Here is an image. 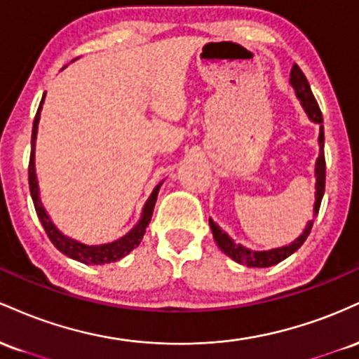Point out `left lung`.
Returning <instances> with one entry per match:
<instances>
[{"label": "left lung", "instance_id": "8db88e82", "mask_svg": "<svg viewBox=\"0 0 359 359\" xmlns=\"http://www.w3.org/2000/svg\"><path fill=\"white\" fill-rule=\"evenodd\" d=\"M290 82L294 86L295 94L302 102V108L306 109L307 116L316 123H323V113H320L319 104H317L314 94H312L311 86H309L307 77L304 76V72L300 71V67L297 64L292 67L290 72ZM319 158L316 162V177H317V184H316V204H314V214L319 212L320 208V201H323L324 196V189H325V156H324V126H320L319 131ZM209 226H211V231L214 240H216L217 246L224 251L228 257H231L234 262L241 263V265L246 266H253V269H266V266L277 265V263L285 259L287 257H290L294 251H297L300 246L304 245V241L307 240V236L311 234L312 226H314V219H311L307 222L306 229L300 236L295 240L294 243H290L288 246H283V248H277V250H270V251H251L245 246L236 245L231 238L228 236L216 222L209 219Z\"/></svg>", "mask_w": 359, "mask_h": 359}]
</instances>
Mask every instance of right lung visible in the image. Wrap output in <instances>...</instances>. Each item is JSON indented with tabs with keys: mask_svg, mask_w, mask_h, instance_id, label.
I'll return each instance as SVG.
<instances>
[{
	"mask_svg": "<svg viewBox=\"0 0 359 359\" xmlns=\"http://www.w3.org/2000/svg\"><path fill=\"white\" fill-rule=\"evenodd\" d=\"M45 96V94H43ZM42 101H40L39 109H36L35 119H34V128H32V151H30V162H28V185H30V194L32 199H34V205L36 216H39L40 222H42L45 233L47 236L50 238V241L53 243L57 250L62 251L64 255L71 257L77 262L86 263V265H104V263H111L116 262V259L123 258L125 255L130 253L131 250L137 248L142 241L143 234H145V229L148 226V222L151 219V214H154V208H155V201H156V194H158L160 185H156L155 191L151 192L150 199L147 201L145 209H143L142 219L126 236H123L121 240L109 243V245H101V246H86L81 245V243L71 240V238L64 236L55 226L52 224V221L48 219L47 212H45L42 203L39 199V184H36V175H35V138H36V126H39V119H40V109H42Z\"/></svg>",
	"mask_w": 359,
	"mask_h": 359,
	"instance_id": "add662e5",
	"label": "right lung"
}]
</instances>
